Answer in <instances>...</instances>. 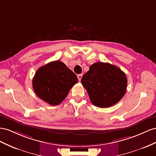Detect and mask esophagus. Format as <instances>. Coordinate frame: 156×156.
I'll return each instance as SVG.
<instances>
[{
    "label": "esophagus",
    "instance_id": "1",
    "mask_svg": "<svg viewBox=\"0 0 156 156\" xmlns=\"http://www.w3.org/2000/svg\"><path fill=\"white\" fill-rule=\"evenodd\" d=\"M77 77H78V80H79V81H80V80H81V79H82V74H78Z\"/></svg>",
    "mask_w": 156,
    "mask_h": 156
}]
</instances>
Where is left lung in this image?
<instances>
[{"mask_svg": "<svg viewBox=\"0 0 156 156\" xmlns=\"http://www.w3.org/2000/svg\"><path fill=\"white\" fill-rule=\"evenodd\" d=\"M93 105L99 108H108L122 99L127 90L126 74L118 66L98 62L81 80Z\"/></svg>", "mask_w": 156, "mask_h": 156, "instance_id": "8db88e82", "label": "left lung"}]
</instances>
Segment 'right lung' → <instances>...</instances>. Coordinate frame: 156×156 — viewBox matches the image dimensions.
<instances>
[{
	"label": "right lung",
	"mask_w": 156,
	"mask_h": 156,
	"mask_svg": "<svg viewBox=\"0 0 156 156\" xmlns=\"http://www.w3.org/2000/svg\"><path fill=\"white\" fill-rule=\"evenodd\" d=\"M78 82L76 74L63 62L51 61L35 73L33 80V90L37 95L50 105H59L71 88Z\"/></svg>",
	"instance_id": "1"
}]
</instances>
